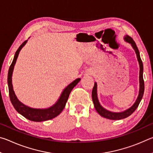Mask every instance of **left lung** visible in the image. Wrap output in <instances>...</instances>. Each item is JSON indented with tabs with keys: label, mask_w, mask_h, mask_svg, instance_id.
Instances as JSON below:
<instances>
[{
	"label": "left lung",
	"mask_w": 153,
	"mask_h": 153,
	"mask_svg": "<svg viewBox=\"0 0 153 153\" xmlns=\"http://www.w3.org/2000/svg\"><path fill=\"white\" fill-rule=\"evenodd\" d=\"M124 40H125L126 42L130 44L131 46H132V48H134V50L135 51V53L136 54L137 59H138L139 67H140L139 93L135 102L134 103V105L131 106V107H129V108H128V109L122 111V112H112V111L107 110L106 108H105L104 107L100 105L99 100L98 99L97 84V82H95L94 88H93L92 92V98L93 103H94V108L100 116H102V117L108 119V120H122V119L129 117V115H131V114L135 111L137 107H138V105L140 104V102L142 97H143V94H144V79H143V64H142V61L141 60L140 56V53H139L138 47L136 46V43L133 40L132 38L129 37V36L126 35V36H124Z\"/></svg>",
	"instance_id": "1"
}]
</instances>
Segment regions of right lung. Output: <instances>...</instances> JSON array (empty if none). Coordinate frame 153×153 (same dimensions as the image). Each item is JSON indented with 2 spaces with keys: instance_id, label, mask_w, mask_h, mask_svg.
<instances>
[{
  "instance_id": "1",
  "label": "right lung",
  "mask_w": 153,
  "mask_h": 153,
  "mask_svg": "<svg viewBox=\"0 0 153 153\" xmlns=\"http://www.w3.org/2000/svg\"><path fill=\"white\" fill-rule=\"evenodd\" d=\"M27 42V40H25L19 46V48L17 49V51L15 54L11 66L9 67L7 82H8L10 100H11V102L13 106L14 107L15 109L19 114H21V115L24 116V117L27 119V120L32 121H37V122L52 120V119L58 116L62 112L64 107H65L66 102L67 100H68L69 96L70 94V92L72 89L76 86L77 83L80 81L81 79L77 78L75 79L74 82H72L71 84H69L65 88H64L57 101L50 107L46 108H34L23 104L22 102L19 101L17 97V96L15 94L13 87L12 84V75L13 71L14 66L15 63H16L19 52L22 50V48L25 45Z\"/></svg>"
}]
</instances>
